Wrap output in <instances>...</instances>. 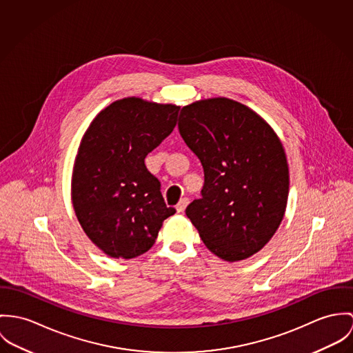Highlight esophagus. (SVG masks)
Returning a JSON list of instances; mask_svg holds the SVG:
<instances>
[{
    "label": "esophagus",
    "mask_w": 353,
    "mask_h": 353,
    "mask_svg": "<svg viewBox=\"0 0 353 353\" xmlns=\"http://www.w3.org/2000/svg\"><path fill=\"white\" fill-rule=\"evenodd\" d=\"M188 203H190V200H188V197H183L179 203H177V205H176V210H177V212H183L184 210H185V207L188 205Z\"/></svg>",
    "instance_id": "34e87169"
}]
</instances>
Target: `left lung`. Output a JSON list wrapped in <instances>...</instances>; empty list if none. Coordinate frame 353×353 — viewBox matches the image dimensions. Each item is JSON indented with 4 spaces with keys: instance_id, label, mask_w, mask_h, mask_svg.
<instances>
[{
    "instance_id": "obj_1",
    "label": "left lung",
    "mask_w": 353,
    "mask_h": 353,
    "mask_svg": "<svg viewBox=\"0 0 353 353\" xmlns=\"http://www.w3.org/2000/svg\"><path fill=\"white\" fill-rule=\"evenodd\" d=\"M179 131L201 162V197L185 210L204 245L226 261L261 250L287 205L288 165L274 130L246 105L219 97L181 110Z\"/></svg>"
}]
</instances>
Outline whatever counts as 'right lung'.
Listing matches in <instances>:
<instances>
[{"instance_id":"1","label":"right lung","mask_w":353,"mask_h":353,"mask_svg":"<svg viewBox=\"0 0 353 353\" xmlns=\"http://www.w3.org/2000/svg\"><path fill=\"white\" fill-rule=\"evenodd\" d=\"M180 107L128 97L103 110L85 132L72 197L83 232L104 253L134 259L156 242L166 207L145 158L173 131Z\"/></svg>"}]
</instances>
